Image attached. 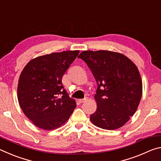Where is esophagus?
I'll use <instances>...</instances> for the list:
<instances>
[{
    "label": "esophagus",
    "instance_id": "1",
    "mask_svg": "<svg viewBox=\"0 0 161 161\" xmlns=\"http://www.w3.org/2000/svg\"><path fill=\"white\" fill-rule=\"evenodd\" d=\"M86 100H87V98H84V99H80V103H84V102H85Z\"/></svg>",
    "mask_w": 161,
    "mask_h": 161
}]
</instances>
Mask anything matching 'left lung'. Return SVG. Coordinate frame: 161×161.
I'll return each mask as SVG.
<instances>
[{
  "mask_svg": "<svg viewBox=\"0 0 161 161\" xmlns=\"http://www.w3.org/2000/svg\"><path fill=\"white\" fill-rule=\"evenodd\" d=\"M78 58L88 65L97 83V108L91 114V121L107 130L124 126L135 114L142 96L137 67L124 54L111 51H83Z\"/></svg>",
  "mask_w": 161,
  "mask_h": 161,
  "instance_id": "left-lung-1",
  "label": "left lung"
}]
</instances>
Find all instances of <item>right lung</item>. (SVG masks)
Listing matches in <instances>:
<instances>
[{"instance_id":"obj_1","label":"right lung","mask_w":161,"mask_h":161,"mask_svg":"<svg viewBox=\"0 0 161 161\" xmlns=\"http://www.w3.org/2000/svg\"><path fill=\"white\" fill-rule=\"evenodd\" d=\"M80 51H64L40 56L22 71L18 99L23 113L44 130L61 126L77 107L62 84V77Z\"/></svg>"}]
</instances>
